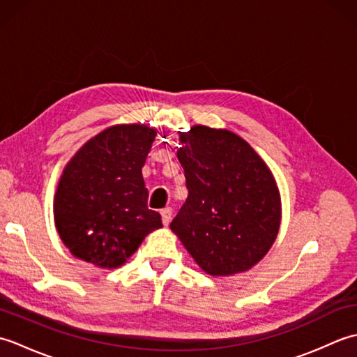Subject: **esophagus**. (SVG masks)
<instances>
[{"label": "esophagus", "mask_w": 357, "mask_h": 357, "mask_svg": "<svg viewBox=\"0 0 357 357\" xmlns=\"http://www.w3.org/2000/svg\"><path fill=\"white\" fill-rule=\"evenodd\" d=\"M172 215H173V208L172 207H165L161 210V216H162V224L169 225L172 221Z\"/></svg>", "instance_id": "1"}]
</instances>
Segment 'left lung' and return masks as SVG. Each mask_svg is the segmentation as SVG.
<instances>
[{
  "label": "left lung",
  "mask_w": 357,
  "mask_h": 357,
  "mask_svg": "<svg viewBox=\"0 0 357 357\" xmlns=\"http://www.w3.org/2000/svg\"><path fill=\"white\" fill-rule=\"evenodd\" d=\"M179 141L188 196L170 229L211 276L252 268L279 231L280 198L270 169L229 130L195 126L179 132Z\"/></svg>",
  "instance_id": "obj_1"
}]
</instances>
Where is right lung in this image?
<instances>
[{"instance_id": "right-lung-1", "label": "right lung", "mask_w": 357, "mask_h": 357, "mask_svg": "<svg viewBox=\"0 0 357 357\" xmlns=\"http://www.w3.org/2000/svg\"><path fill=\"white\" fill-rule=\"evenodd\" d=\"M155 136L153 128L141 124L105 128L66 165L53 213L59 238L73 256L115 268L162 227L161 215L147 207L141 172Z\"/></svg>"}]
</instances>
